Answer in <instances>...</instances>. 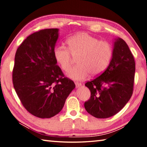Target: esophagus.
Returning a JSON list of instances; mask_svg holds the SVG:
<instances>
[{
  "label": "esophagus",
  "mask_w": 147,
  "mask_h": 147,
  "mask_svg": "<svg viewBox=\"0 0 147 147\" xmlns=\"http://www.w3.org/2000/svg\"><path fill=\"white\" fill-rule=\"evenodd\" d=\"M75 85H76V87H79L82 86V83L79 82H75Z\"/></svg>",
  "instance_id": "obj_1"
}]
</instances>
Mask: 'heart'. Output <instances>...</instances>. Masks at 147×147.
<instances>
[{"label": "heart", "instance_id": "b5f03b06", "mask_svg": "<svg viewBox=\"0 0 147 147\" xmlns=\"http://www.w3.org/2000/svg\"><path fill=\"white\" fill-rule=\"evenodd\" d=\"M68 48L57 46L53 49L56 62L63 71L70 69L73 58H77V65L67 73L69 78L76 80L98 76L107 67L113 57V49L107 41L99 40L85 32L74 34L67 40Z\"/></svg>", "mask_w": 147, "mask_h": 147}]
</instances>
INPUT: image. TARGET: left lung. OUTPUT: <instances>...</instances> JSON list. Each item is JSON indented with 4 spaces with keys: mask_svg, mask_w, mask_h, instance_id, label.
<instances>
[{
    "mask_svg": "<svg viewBox=\"0 0 147 147\" xmlns=\"http://www.w3.org/2000/svg\"><path fill=\"white\" fill-rule=\"evenodd\" d=\"M135 61L126 42L118 38L114 44L113 58L106 70L85 85L90 91L85 109L97 118L115 115L131 98L134 87Z\"/></svg>",
    "mask_w": 147,
    "mask_h": 147,
    "instance_id": "1",
    "label": "left lung"
}]
</instances>
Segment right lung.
<instances>
[{"label":"right lung","instance_id":"add662e5","mask_svg":"<svg viewBox=\"0 0 147 147\" xmlns=\"http://www.w3.org/2000/svg\"><path fill=\"white\" fill-rule=\"evenodd\" d=\"M58 33L57 28L34 32L20 45L15 57L13 87L24 108L40 118L59 113L75 87L53 55Z\"/></svg>","mask_w":147,"mask_h":147}]
</instances>
